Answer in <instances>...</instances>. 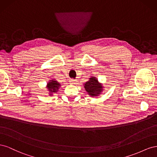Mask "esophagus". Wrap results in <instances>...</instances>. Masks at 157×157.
I'll return each mask as SVG.
<instances>
[{
    "instance_id": "34e87169",
    "label": "esophagus",
    "mask_w": 157,
    "mask_h": 157,
    "mask_svg": "<svg viewBox=\"0 0 157 157\" xmlns=\"http://www.w3.org/2000/svg\"><path fill=\"white\" fill-rule=\"evenodd\" d=\"M69 82H70V83H71L72 84H77V80H75L72 79V78L69 80Z\"/></svg>"
}]
</instances>
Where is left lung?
I'll return each mask as SVG.
<instances>
[{
  "instance_id": "obj_1",
  "label": "left lung",
  "mask_w": 157,
  "mask_h": 157,
  "mask_svg": "<svg viewBox=\"0 0 157 157\" xmlns=\"http://www.w3.org/2000/svg\"><path fill=\"white\" fill-rule=\"evenodd\" d=\"M84 88L91 96H98L103 91L102 85L98 82V79L92 77L88 82L84 84Z\"/></svg>"
}]
</instances>
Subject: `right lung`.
Here are the masks:
<instances>
[{"mask_svg": "<svg viewBox=\"0 0 157 157\" xmlns=\"http://www.w3.org/2000/svg\"><path fill=\"white\" fill-rule=\"evenodd\" d=\"M60 86L61 85L59 82L56 81L55 80H50V82L47 84L46 88L50 91V94L51 95L52 93H56V92H58Z\"/></svg>", "mask_w": 157, "mask_h": 157, "instance_id": "add662e5", "label": "right lung"}]
</instances>
